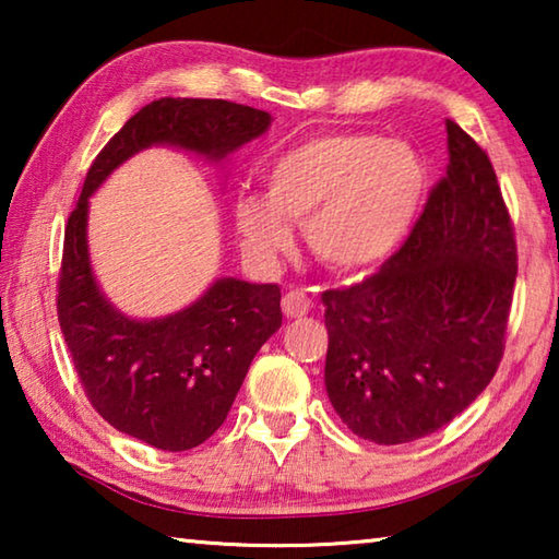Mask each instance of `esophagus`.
Listing matches in <instances>:
<instances>
[{
  "label": "esophagus",
  "instance_id": "obj_1",
  "mask_svg": "<svg viewBox=\"0 0 559 559\" xmlns=\"http://www.w3.org/2000/svg\"><path fill=\"white\" fill-rule=\"evenodd\" d=\"M283 313L288 318H302L310 310V296L302 288H293L283 296Z\"/></svg>",
  "mask_w": 559,
  "mask_h": 559
}]
</instances>
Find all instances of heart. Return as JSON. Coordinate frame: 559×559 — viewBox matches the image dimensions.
I'll return each mask as SVG.
<instances>
[{"mask_svg": "<svg viewBox=\"0 0 559 559\" xmlns=\"http://www.w3.org/2000/svg\"><path fill=\"white\" fill-rule=\"evenodd\" d=\"M429 187L424 157L377 132H320L266 169V197L239 194L234 219L246 249L271 257L290 243L288 222L330 269H367L404 241Z\"/></svg>", "mask_w": 559, "mask_h": 559, "instance_id": "b5f03b06", "label": "heart"}]
</instances>
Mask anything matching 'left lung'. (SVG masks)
<instances>
[{
	"label": "left lung",
	"mask_w": 559,
	"mask_h": 559,
	"mask_svg": "<svg viewBox=\"0 0 559 559\" xmlns=\"http://www.w3.org/2000/svg\"><path fill=\"white\" fill-rule=\"evenodd\" d=\"M449 165L400 251L325 290V386L345 427L394 447L447 427L493 380L518 276L486 150L447 120Z\"/></svg>",
	"instance_id": "obj_1"
}]
</instances>
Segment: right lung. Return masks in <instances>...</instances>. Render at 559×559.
I'll use <instances>...</instances> for the list:
<instances>
[{"label": "right lung", "mask_w": 559, "mask_h": 559, "mask_svg": "<svg viewBox=\"0 0 559 559\" xmlns=\"http://www.w3.org/2000/svg\"><path fill=\"white\" fill-rule=\"evenodd\" d=\"M269 126L266 110L231 100H153L93 159L66 224L56 310L81 386L110 427L155 449H194L222 427L253 355L281 328V288L219 278L175 316L130 320L91 273L88 197L143 147L165 143L222 159Z\"/></svg>", "instance_id": "add662e5"}]
</instances>
